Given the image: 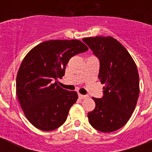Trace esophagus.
Masks as SVG:
<instances>
[{
  "label": "esophagus",
  "instance_id": "34e87169",
  "mask_svg": "<svg viewBox=\"0 0 152 152\" xmlns=\"http://www.w3.org/2000/svg\"><path fill=\"white\" fill-rule=\"evenodd\" d=\"M78 96L80 99H87V98L88 97V95H81V94H79Z\"/></svg>",
  "mask_w": 152,
  "mask_h": 152
}]
</instances>
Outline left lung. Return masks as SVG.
<instances>
[{
  "instance_id": "8db88e82",
  "label": "left lung",
  "mask_w": 152,
  "mask_h": 152,
  "mask_svg": "<svg viewBox=\"0 0 152 152\" xmlns=\"http://www.w3.org/2000/svg\"><path fill=\"white\" fill-rule=\"evenodd\" d=\"M83 41L99 60V79L105 84L103 96L92 98L95 108L88 113L89 123L100 132H113L127 123L137 105V67L127 50L113 37H90Z\"/></svg>"
}]
</instances>
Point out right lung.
Wrapping results in <instances>:
<instances>
[{
	"label": "right lung",
	"instance_id": "1",
	"mask_svg": "<svg viewBox=\"0 0 152 152\" xmlns=\"http://www.w3.org/2000/svg\"><path fill=\"white\" fill-rule=\"evenodd\" d=\"M88 50L76 39L50 40L34 47L23 60L16 76V95L26 118L34 127L52 131L66 121L78 95L61 88L57 79L64 76L71 57Z\"/></svg>",
	"mask_w": 152,
	"mask_h": 152
}]
</instances>
